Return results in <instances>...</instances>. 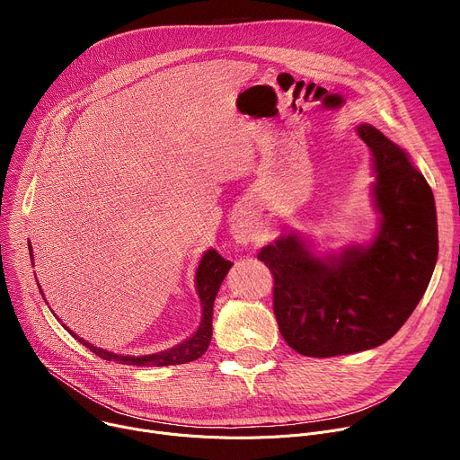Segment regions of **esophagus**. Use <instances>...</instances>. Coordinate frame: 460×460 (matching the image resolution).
<instances>
[{"label":"esophagus","mask_w":460,"mask_h":460,"mask_svg":"<svg viewBox=\"0 0 460 460\" xmlns=\"http://www.w3.org/2000/svg\"><path fill=\"white\" fill-rule=\"evenodd\" d=\"M231 233H233V238H234L236 243L245 245L254 238V226L247 217H240L233 222Z\"/></svg>","instance_id":"1"}]
</instances>
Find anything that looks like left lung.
Returning a JSON list of instances; mask_svg holds the SVG:
<instances>
[{
	"mask_svg": "<svg viewBox=\"0 0 460 460\" xmlns=\"http://www.w3.org/2000/svg\"><path fill=\"white\" fill-rule=\"evenodd\" d=\"M357 135L371 151L375 236L318 254L313 240L288 233L258 252L275 277L280 333L305 357L351 355L387 342L420 302L437 264V213L426 178L373 125L360 123Z\"/></svg>",
	"mask_w": 460,
	"mask_h": 460,
	"instance_id": "1",
	"label": "left lung"
}]
</instances>
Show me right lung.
<instances>
[{
	"mask_svg": "<svg viewBox=\"0 0 460 460\" xmlns=\"http://www.w3.org/2000/svg\"><path fill=\"white\" fill-rule=\"evenodd\" d=\"M29 252H31V261L34 268V256H32V247L29 243ZM231 261L222 258L215 249H208L200 260L199 270H196L194 275V286H196V293H199L200 298V305H202V320L199 330H196L189 339H185L183 342L176 344L171 349L160 351V353H153V355H119V353H112V351H105L102 348H96L94 344L80 339L75 332H71L67 325L63 323L65 330H67L80 344H84L85 348H89L94 355L102 357L103 360H111V362H118V364H125V366H147V367H158V366H176V364H185V362H192L196 358H200L211 342L213 337V305H215V298L218 295V289L226 279V275L231 270ZM38 282V280H36ZM40 293L45 300L43 289L38 282ZM56 316V314H54Z\"/></svg>",
	"mask_w": 460,
	"mask_h": 460,
	"instance_id": "right-lung-1",
	"label": "right lung"
}]
</instances>
